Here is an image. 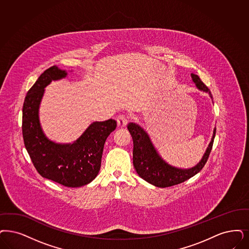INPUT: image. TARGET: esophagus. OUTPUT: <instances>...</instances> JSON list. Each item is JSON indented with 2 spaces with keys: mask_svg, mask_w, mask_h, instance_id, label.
Returning <instances> with one entry per match:
<instances>
[{
  "mask_svg": "<svg viewBox=\"0 0 249 249\" xmlns=\"http://www.w3.org/2000/svg\"><path fill=\"white\" fill-rule=\"evenodd\" d=\"M127 123H128V120H127L126 116L119 115L117 117V124L119 127H125L127 125Z\"/></svg>",
  "mask_w": 249,
  "mask_h": 249,
  "instance_id": "34e87169",
  "label": "esophagus"
}]
</instances>
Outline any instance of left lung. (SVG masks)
Returning a JSON list of instances; mask_svg holds the SVG:
<instances>
[{
    "label": "left lung",
    "mask_w": 249,
    "mask_h": 249,
    "mask_svg": "<svg viewBox=\"0 0 249 249\" xmlns=\"http://www.w3.org/2000/svg\"><path fill=\"white\" fill-rule=\"evenodd\" d=\"M191 77L199 90L209 93L212 98L211 90L200 80L197 74H191ZM127 129L133 138V164L138 175L147 183L158 187H169L181 184L199 173L209 159L216 134V129L214 128L212 141L207 147L201 160L192 168L181 169L168 164L159 155L149 136L141 126L135 123H130Z\"/></svg>",
    "instance_id": "obj_1"
}]
</instances>
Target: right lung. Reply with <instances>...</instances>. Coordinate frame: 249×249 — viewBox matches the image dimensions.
<instances>
[{
	"mask_svg": "<svg viewBox=\"0 0 249 249\" xmlns=\"http://www.w3.org/2000/svg\"><path fill=\"white\" fill-rule=\"evenodd\" d=\"M66 75L67 72L56 65L39 75L25 98L22 133L39 175L67 187H79L92 182L99 174L105 141L117 124L112 119L94 122L72 144H59L47 138L39 123V104L47 86Z\"/></svg>",
	"mask_w": 249,
	"mask_h": 249,
	"instance_id": "add662e5",
	"label": "right lung"
}]
</instances>
